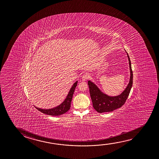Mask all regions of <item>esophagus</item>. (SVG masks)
Returning <instances> with one entry per match:
<instances>
[{"mask_svg":"<svg viewBox=\"0 0 159 159\" xmlns=\"http://www.w3.org/2000/svg\"><path fill=\"white\" fill-rule=\"evenodd\" d=\"M89 78V75L88 74H84L83 76H82V80L83 81H85L87 80V79H88Z\"/></svg>","mask_w":159,"mask_h":159,"instance_id":"obj_1","label":"esophagus"}]
</instances>
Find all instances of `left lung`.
I'll return each mask as SVG.
<instances>
[{
	"label": "left lung",
	"mask_w": 159,
	"mask_h": 159,
	"mask_svg": "<svg viewBox=\"0 0 159 159\" xmlns=\"http://www.w3.org/2000/svg\"><path fill=\"white\" fill-rule=\"evenodd\" d=\"M128 59L130 67V77L129 83L122 93L117 96H110L102 92L96 85L90 80H89V88L90 94L94 109L100 113L111 112L122 107L125 104L126 99L130 94L133 86V74L130 57L128 55Z\"/></svg>",
	"instance_id": "1"
}]
</instances>
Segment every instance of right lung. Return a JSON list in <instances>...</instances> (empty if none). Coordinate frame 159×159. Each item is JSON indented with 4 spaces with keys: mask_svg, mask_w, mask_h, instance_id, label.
I'll return each instance as SVG.
<instances>
[{
    "mask_svg": "<svg viewBox=\"0 0 159 159\" xmlns=\"http://www.w3.org/2000/svg\"><path fill=\"white\" fill-rule=\"evenodd\" d=\"M78 81H76L75 83H74L71 86L70 91L68 93V95L66 97L64 102L61 104L58 105L57 107H55L54 108L49 109H43L39 107H35L37 110H38L39 111L43 112L45 114L52 115V116H59L64 114L67 112L70 108L71 102L73 98V94L74 90L75 89L76 86L77 85Z\"/></svg>",
    "mask_w": 159,
    "mask_h": 159,
    "instance_id": "obj_1",
    "label": "right lung"
}]
</instances>
